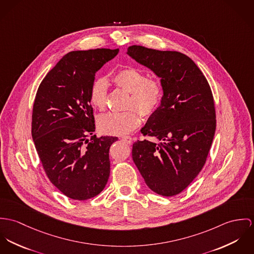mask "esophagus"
Returning a JSON list of instances; mask_svg holds the SVG:
<instances>
[{"label":"esophagus","instance_id":"obj_1","mask_svg":"<svg viewBox=\"0 0 254 254\" xmlns=\"http://www.w3.org/2000/svg\"><path fill=\"white\" fill-rule=\"evenodd\" d=\"M122 140L125 141V142L127 143V144H130V143L132 142V138H131L130 136H123Z\"/></svg>","mask_w":254,"mask_h":254}]
</instances>
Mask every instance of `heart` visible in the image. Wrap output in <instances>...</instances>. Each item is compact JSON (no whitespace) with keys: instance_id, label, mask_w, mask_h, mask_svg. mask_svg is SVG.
Wrapping results in <instances>:
<instances>
[{"instance_id":"heart-1","label":"heart","mask_w":254,"mask_h":254,"mask_svg":"<svg viewBox=\"0 0 254 254\" xmlns=\"http://www.w3.org/2000/svg\"><path fill=\"white\" fill-rule=\"evenodd\" d=\"M114 84L130 93L127 106L136 107L143 116L149 117L159 108L163 87L155 79L146 78L136 68L127 67L119 70L113 76ZM108 83L100 78L90 87V102L98 110L103 111L107 105ZM135 108L125 112H114L101 116L98 119L99 129L106 134L123 135L132 131L140 124V115Z\"/></svg>"}]
</instances>
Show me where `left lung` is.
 <instances>
[{
    "instance_id": "left-lung-1",
    "label": "left lung",
    "mask_w": 254,
    "mask_h": 254,
    "mask_svg": "<svg viewBox=\"0 0 254 254\" xmlns=\"http://www.w3.org/2000/svg\"><path fill=\"white\" fill-rule=\"evenodd\" d=\"M127 54L160 79L163 97L141 128L132 159L147 186L171 197L181 193L205 164L216 127L214 101L205 77L190 57L141 46Z\"/></svg>"
}]
</instances>
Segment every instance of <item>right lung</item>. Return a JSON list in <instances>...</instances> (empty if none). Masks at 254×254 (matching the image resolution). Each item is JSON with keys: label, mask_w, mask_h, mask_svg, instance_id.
Returning <instances> with one entry per match:
<instances>
[{"label": "right lung", "mask_w": 254, "mask_h": 254, "mask_svg": "<svg viewBox=\"0 0 254 254\" xmlns=\"http://www.w3.org/2000/svg\"><path fill=\"white\" fill-rule=\"evenodd\" d=\"M119 49L70 52L38 88L32 114V137L51 182L66 197L97 196L110 175L109 149L118 137L91 136L95 130L90 87L95 73Z\"/></svg>", "instance_id": "obj_1"}]
</instances>
